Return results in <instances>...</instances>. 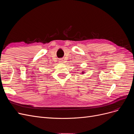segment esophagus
Listing matches in <instances>:
<instances>
[{
	"instance_id": "34e87169",
	"label": "esophagus",
	"mask_w": 134,
	"mask_h": 134,
	"mask_svg": "<svg viewBox=\"0 0 134 134\" xmlns=\"http://www.w3.org/2000/svg\"><path fill=\"white\" fill-rule=\"evenodd\" d=\"M59 62L60 63H63V60L62 59H60L59 61Z\"/></svg>"
}]
</instances>
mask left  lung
<instances>
[{"label": "left lung", "mask_w": 134, "mask_h": 134, "mask_svg": "<svg viewBox=\"0 0 134 134\" xmlns=\"http://www.w3.org/2000/svg\"><path fill=\"white\" fill-rule=\"evenodd\" d=\"M82 73H84V72H82Z\"/></svg>", "instance_id": "left-lung-1"}]
</instances>
